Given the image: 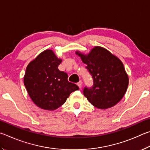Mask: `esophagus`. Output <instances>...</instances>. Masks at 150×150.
I'll return each instance as SVG.
<instances>
[{
	"label": "esophagus",
	"instance_id": "34e87169",
	"mask_svg": "<svg viewBox=\"0 0 150 150\" xmlns=\"http://www.w3.org/2000/svg\"><path fill=\"white\" fill-rule=\"evenodd\" d=\"M77 85L78 86V87L80 88V89H81V88H82V81L80 80L79 82H78L77 83Z\"/></svg>",
	"mask_w": 150,
	"mask_h": 150
}]
</instances>
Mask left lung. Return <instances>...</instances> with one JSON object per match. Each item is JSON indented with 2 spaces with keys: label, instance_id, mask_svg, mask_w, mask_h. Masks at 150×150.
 Here are the masks:
<instances>
[{
  "label": "left lung",
  "instance_id": "left-lung-1",
  "mask_svg": "<svg viewBox=\"0 0 150 150\" xmlns=\"http://www.w3.org/2000/svg\"><path fill=\"white\" fill-rule=\"evenodd\" d=\"M92 76L93 85L85 87L83 95L93 106L105 109L121 100L128 86V76L119 58L101 47H95L87 55L77 51Z\"/></svg>",
  "mask_w": 150,
  "mask_h": 150
}]
</instances>
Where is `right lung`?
Listing matches in <instances>:
<instances>
[{
  "instance_id": "add662e5",
  "label": "right lung",
  "mask_w": 150,
  "mask_h": 150,
  "mask_svg": "<svg viewBox=\"0 0 150 150\" xmlns=\"http://www.w3.org/2000/svg\"><path fill=\"white\" fill-rule=\"evenodd\" d=\"M62 60L52 50L39 54L28 65L23 82L29 96L37 106L49 111L59 108L70 94L79 88L68 81V74L58 68Z\"/></svg>"
}]
</instances>
